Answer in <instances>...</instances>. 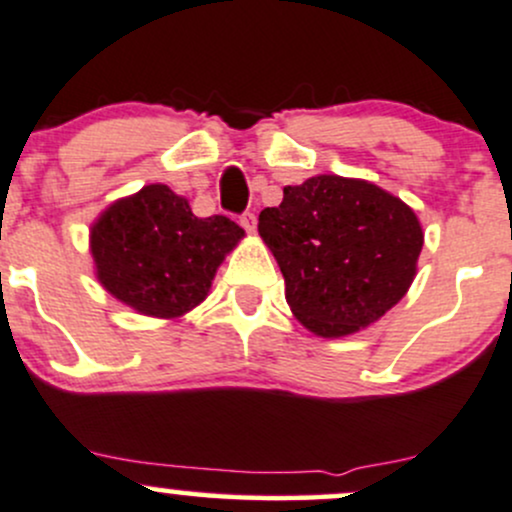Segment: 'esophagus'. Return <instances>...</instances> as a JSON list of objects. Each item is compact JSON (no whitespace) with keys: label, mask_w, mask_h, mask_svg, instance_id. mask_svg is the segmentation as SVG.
Here are the masks:
<instances>
[{"label":"esophagus","mask_w":512,"mask_h":512,"mask_svg":"<svg viewBox=\"0 0 512 512\" xmlns=\"http://www.w3.org/2000/svg\"><path fill=\"white\" fill-rule=\"evenodd\" d=\"M240 225L247 230V233H255V228H257V215H255V213H242V215H240Z\"/></svg>","instance_id":"obj_1"}]
</instances>
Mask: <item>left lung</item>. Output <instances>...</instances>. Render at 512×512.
<instances>
[{
  "mask_svg": "<svg viewBox=\"0 0 512 512\" xmlns=\"http://www.w3.org/2000/svg\"><path fill=\"white\" fill-rule=\"evenodd\" d=\"M257 230L277 257L294 316L326 338L370 326L405 297L424 242L410 206L343 176L287 186Z\"/></svg>",
  "mask_w": 512,
  "mask_h": 512,
  "instance_id": "left-lung-1",
  "label": "left lung"
}]
</instances>
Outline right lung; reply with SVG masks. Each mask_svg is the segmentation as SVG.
<instances>
[{"mask_svg": "<svg viewBox=\"0 0 512 512\" xmlns=\"http://www.w3.org/2000/svg\"><path fill=\"white\" fill-rule=\"evenodd\" d=\"M225 215L196 218L169 186L112 203L90 233L102 287L139 314L181 316L206 299L225 252L242 238Z\"/></svg>", "mask_w": 512, "mask_h": 512, "instance_id": "right-lung-1", "label": "right lung"}]
</instances>
